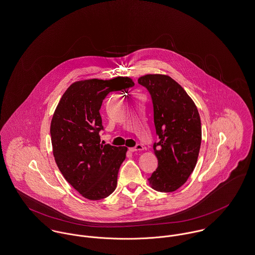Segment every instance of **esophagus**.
Masks as SVG:
<instances>
[{"mask_svg": "<svg viewBox=\"0 0 255 255\" xmlns=\"http://www.w3.org/2000/svg\"><path fill=\"white\" fill-rule=\"evenodd\" d=\"M142 150H143V146L141 145V143H138L135 147L130 148V151H132V152H141Z\"/></svg>", "mask_w": 255, "mask_h": 255, "instance_id": "1", "label": "esophagus"}]
</instances>
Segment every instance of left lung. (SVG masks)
<instances>
[{"label": "left lung", "instance_id": "8db88e82", "mask_svg": "<svg viewBox=\"0 0 255 255\" xmlns=\"http://www.w3.org/2000/svg\"><path fill=\"white\" fill-rule=\"evenodd\" d=\"M138 83L151 96L158 136L153 144L158 166L147 181L157 192H174L187 182L198 161L201 143L198 109L183 87L168 75L145 74Z\"/></svg>", "mask_w": 255, "mask_h": 255}]
</instances>
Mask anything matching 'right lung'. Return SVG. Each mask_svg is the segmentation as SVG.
Masks as SVG:
<instances>
[{"mask_svg": "<svg viewBox=\"0 0 255 255\" xmlns=\"http://www.w3.org/2000/svg\"><path fill=\"white\" fill-rule=\"evenodd\" d=\"M130 77L86 79L72 83L62 95L51 122V140L57 167L64 179L85 198L99 200L117 185L126 146L100 143V110L112 92H128Z\"/></svg>", "mask_w": 255, "mask_h": 255, "instance_id": "1", "label": "right lung"}]
</instances>
